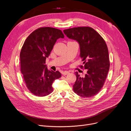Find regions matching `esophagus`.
Listing matches in <instances>:
<instances>
[{
  "label": "esophagus",
  "instance_id": "34e87169",
  "mask_svg": "<svg viewBox=\"0 0 131 131\" xmlns=\"http://www.w3.org/2000/svg\"><path fill=\"white\" fill-rule=\"evenodd\" d=\"M69 73V72L67 70H65L62 72V74H63V75H67V74H68Z\"/></svg>",
  "mask_w": 131,
  "mask_h": 131
}]
</instances>
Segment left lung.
Instances as JSON below:
<instances>
[{
  "mask_svg": "<svg viewBox=\"0 0 131 131\" xmlns=\"http://www.w3.org/2000/svg\"><path fill=\"white\" fill-rule=\"evenodd\" d=\"M70 39L80 45L81 68L87 69L84 78L76 72V81L73 85L74 93L83 97L96 95L103 86L109 70L108 50L103 37L90 27H78L64 30Z\"/></svg>",
  "mask_w": 131,
  "mask_h": 131,
  "instance_id": "8db88e82",
  "label": "left lung"
}]
</instances>
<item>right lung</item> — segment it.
Segmentation results:
<instances>
[{
	"mask_svg": "<svg viewBox=\"0 0 131 131\" xmlns=\"http://www.w3.org/2000/svg\"><path fill=\"white\" fill-rule=\"evenodd\" d=\"M60 38H64L61 30L40 27L28 36L22 46L20 69L26 87L34 95L42 97L50 94L53 91V81L62 76L59 71L49 70L45 65L46 58Z\"/></svg>",
	"mask_w": 131,
	"mask_h": 131,
	"instance_id": "add662e5",
	"label": "right lung"
}]
</instances>
